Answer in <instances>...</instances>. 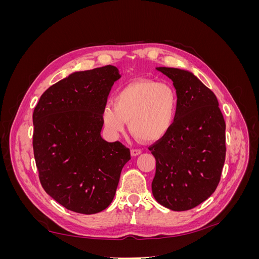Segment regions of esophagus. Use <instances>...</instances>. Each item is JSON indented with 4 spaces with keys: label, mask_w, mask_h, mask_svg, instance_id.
<instances>
[{
    "label": "esophagus",
    "mask_w": 259,
    "mask_h": 259,
    "mask_svg": "<svg viewBox=\"0 0 259 259\" xmlns=\"http://www.w3.org/2000/svg\"><path fill=\"white\" fill-rule=\"evenodd\" d=\"M142 153V150H139V149H132L131 150V155L132 156H137Z\"/></svg>",
    "instance_id": "1"
}]
</instances>
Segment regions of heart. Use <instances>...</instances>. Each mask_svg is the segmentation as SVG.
Instances as JSON below:
<instances>
[{"label": "heart", "instance_id": "1", "mask_svg": "<svg viewBox=\"0 0 259 259\" xmlns=\"http://www.w3.org/2000/svg\"><path fill=\"white\" fill-rule=\"evenodd\" d=\"M178 97L173 86L153 80H138L116 92L113 107L105 106L101 124L111 137H117L128 123L132 134L147 143L167 135L177 114Z\"/></svg>", "mask_w": 259, "mask_h": 259}]
</instances>
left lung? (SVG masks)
Wrapping results in <instances>:
<instances>
[{
  "instance_id": "8db88e82",
  "label": "left lung",
  "mask_w": 259,
  "mask_h": 259,
  "mask_svg": "<svg viewBox=\"0 0 259 259\" xmlns=\"http://www.w3.org/2000/svg\"><path fill=\"white\" fill-rule=\"evenodd\" d=\"M173 81V127L149 150L155 158L152 194L175 211L191 209L216 190L226 156V123L215 94L188 70L156 67Z\"/></svg>"
}]
</instances>
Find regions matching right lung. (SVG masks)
Listing matches in <instances>:
<instances>
[{
  "instance_id": "1",
  "label": "right lung",
  "mask_w": 259,
  "mask_h": 259,
  "mask_svg": "<svg viewBox=\"0 0 259 259\" xmlns=\"http://www.w3.org/2000/svg\"><path fill=\"white\" fill-rule=\"evenodd\" d=\"M119 69L74 71L46 90L33 112V151L40 182L69 210L96 214L112 202L130 149L100 135L101 111Z\"/></svg>"
}]
</instances>
